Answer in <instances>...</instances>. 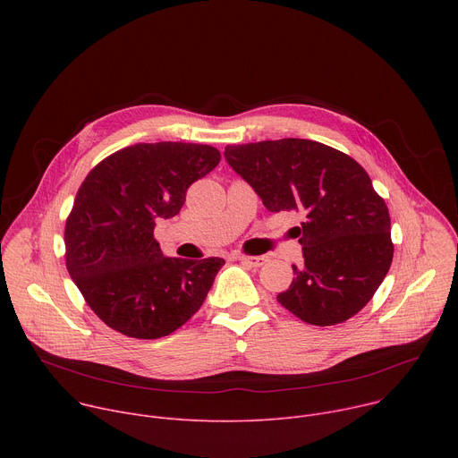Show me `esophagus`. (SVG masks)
I'll list each match as a JSON object with an SVG mask.
<instances>
[{"instance_id":"1","label":"esophagus","mask_w":458,"mask_h":458,"mask_svg":"<svg viewBox=\"0 0 458 458\" xmlns=\"http://www.w3.org/2000/svg\"><path fill=\"white\" fill-rule=\"evenodd\" d=\"M239 263H242V265H248V267H251V268H259V267H263L265 263H267V259L265 257H251V255H237L235 257Z\"/></svg>"}]
</instances>
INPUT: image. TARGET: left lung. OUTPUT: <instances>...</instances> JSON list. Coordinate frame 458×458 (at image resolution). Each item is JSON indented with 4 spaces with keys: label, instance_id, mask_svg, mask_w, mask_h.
<instances>
[{
    "label": "left lung",
    "instance_id": "1",
    "mask_svg": "<svg viewBox=\"0 0 458 458\" xmlns=\"http://www.w3.org/2000/svg\"><path fill=\"white\" fill-rule=\"evenodd\" d=\"M228 165L270 212L299 210L304 265L277 301L315 326L359 313L384 281L391 259L389 212L366 170L350 156L310 140L225 148Z\"/></svg>",
    "mask_w": 458,
    "mask_h": 458
}]
</instances>
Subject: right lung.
Listing matches in <instances>:
<instances>
[{
	"label": "right lung",
	"instance_id": "right-lung-1",
	"mask_svg": "<svg viewBox=\"0 0 458 458\" xmlns=\"http://www.w3.org/2000/svg\"><path fill=\"white\" fill-rule=\"evenodd\" d=\"M219 161L208 145L140 143L103 159L81 182L64 225V259L112 330L159 339L203 306L225 259L165 257L154 228L179 214L188 186Z\"/></svg>",
	"mask_w": 458,
	"mask_h": 458
}]
</instances>
